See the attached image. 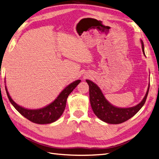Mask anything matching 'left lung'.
<instances>
[{
    "instance_id": "left-lung-1",
    "label": "left lung",
    "mask_w": 159,
    "mask_h": 159,
    "mask_svg": "<svg viewBox=\"0 0 159 159\" xmlns=\"http://www.w3.org/2000/svg\"><path fill=\"white\" fill-rule=\"evenodd\" d=\"M141 41L143 54L145 56L143 42L142 40ZM86 81L89 85L90 104L93 113L102 121L109 124L121 123L133 117L145 104L150 85H148L145 98L140 103L132 107L119 108L113 106L107 102L97 85L88 80H86Z\"/></svg>"
}]
</instances>
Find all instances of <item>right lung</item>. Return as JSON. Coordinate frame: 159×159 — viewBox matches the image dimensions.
<instances>
[{"label": "right lung", "mask_w": 159, "mask_h": 159, "mask_svg": "<svg viewBox=\"0 0 159 159\" xmlns=\"http://www.w3.org/2000/svg\"><path fill=\"white\" fill-rule=\"evenodd\" d=\"M78 80L70 84L61 91L57 98L48 106L38 109H28L17 105L11 98L5 86L7 94L12 105L22 116L29 121L37 124H48L54 122L58 119L65 110L66 101L68 95L76 86L80 83Z\"/></svg>", "instance_id": "obj_1"}]
</instances>
